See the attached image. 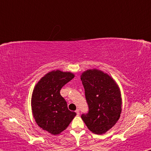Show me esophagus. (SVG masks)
<instances>
[{
	"label": "esophagus",
	"mask_w": 151,
	"mask_h": 151,
	"mask_svg": "<svg viewBox=\"0 0 151 151\" xmlns=\"http://www.w3.org/2000/svg\"><path fill=\"white\" fill-rule=\"evenodd\" d=\"M75 112H76V113L78 114H78H79V113H80V112H80V111H79V109H76V111H75Z\"/></svg>",
	"instance_id": "1"
}]
</instances>
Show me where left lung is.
Masks as SVG:
<instances>
[{"label": "left lung", "instance_id": "obj_1", "mask_svg": "<svg viewBox=\"0 0 151 151\" xmlns=\"http://www.w3.org/2000/svg\"><path fill=\"white\" fill-rule=\"evenodd\" d=\"M89 111L81 114L88 129L102 134L117 122L121 112V97L114 81L102 71L88 70L81 76Z\"/></svg>", "mask_w": 151, "mask_h": 151}]
</instances>
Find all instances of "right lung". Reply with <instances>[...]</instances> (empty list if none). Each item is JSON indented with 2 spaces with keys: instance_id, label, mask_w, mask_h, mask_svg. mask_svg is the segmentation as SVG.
Here are the masks:
<instances>
[{
  "instance_id": "right-lung-1",
  "label": "right lung",
  "mask_w": 151,
  "mask_h": 151,
  "mask_svg": "<svg viewBox=\"0 0 151 151\" xmlns=\"http://www.w3.org/2000/svg\"><path fill=\"white\" fill-rule=\"evenodd\" d=\"M75 75L69 72L52 71L44 76L34 89L32 96L33 116L38 125L56 135L66 129L76 116L70 111L60 90Z\"/></svg>"
}]
</instances>
